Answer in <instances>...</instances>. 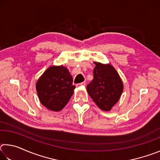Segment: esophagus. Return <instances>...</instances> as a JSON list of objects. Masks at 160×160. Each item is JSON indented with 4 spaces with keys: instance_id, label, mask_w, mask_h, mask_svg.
<instances>
[{
    "instance_id": "1",
    "label": "esophagus",
    "mask_w": 160,
    "mask_h": 160,
    "mask_svg": "<svg viewBox=\"0 0 160 160\" xmlns=\"http://www.w3.org/2000/svg\"><path fill=\"white\" fill-rule=\"evenodd\" d=\"M85 85H86L85 82H81V83H80V84H78L77 86H78V87H80V86H85Z\"/></svg>"
}]
</instances>
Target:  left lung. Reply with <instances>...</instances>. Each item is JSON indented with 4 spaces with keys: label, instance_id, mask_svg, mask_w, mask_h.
<instances>
[{
    "label": "left lung",
    "instance_id": "1",
    "mask_svg": "<svg viewBox=\"0 0 160 160\" xmlns=\"http://www.w3.org/2000/svg\"><path fill=\"white\" fill-rule=\"evenodd\" d=\"M94 63V78L87 86V91L99 109L109 112L120 99L123 84L118 72L110 63Z\"/></svg>",
    "mask_w": 160,
    "mask_h": 160
}]
</instances>
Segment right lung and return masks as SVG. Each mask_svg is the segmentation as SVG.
Masks as SVG:
<instances>
[{"label":"right lung","instance_id":"obj_1","mask_svg":"<svg viewBox=\"0 0 160 160\" xmlns=\"http://www.w3.org/2000/svg\"><path fill=\"white\" fill-rule=\"evenodd\" d=\"M75 88L72 75L63 66L48 68L36 82L37 95L41 104L53 112H59L66 107Z\"/></svg>","mask_w":160,"mask_h":160}]
</instances>
